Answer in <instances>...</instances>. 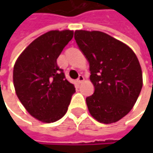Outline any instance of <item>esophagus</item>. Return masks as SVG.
Wrapping results in <instances>:
<instances>
[{"mask_svg": "<svg viewBox=\"0 0 153 153\" xmlns=\"http://www.w3.org/2000/svg\"><path fill=\"white\" fill-rule=\"evenodd\" d=\"M83 80H84V78H83V75H79V78H78V79H77V82H78L79 83H81L82 82H83Z\"/></svg>", "mask_w": 153, "mask_h": 153, "instance_id": "obj_1", "label": "esophagus"}]
</instances>
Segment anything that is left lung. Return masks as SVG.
<instances>
[{"mask_svg": "<svg viewBox=\"0 0 153 153\" xmlns=\"http://www.w3.org/2000/svg\"><path fill=\"white\" fill-rule=\"evenodd\" d=\"M74 39L89 63L95 88L86 98L90 114L100 123L118 121L131 111L141 92L138 58L130 47L102 32L76 30Z\"/></svg>", "mask_w": 153, "mask_h": 153, "instance_id": "8db88e82", "label": "left lung"}]
</instances>
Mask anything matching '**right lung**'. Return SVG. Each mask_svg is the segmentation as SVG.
I'll list each match as a JSON object with an SVG mask.
<instances>
[{
  "mask_svg": "<svg viewBox=\"0 0 153 153\" xmlns=\"http://www.w3.org/2000/svg\"><path fill=\"white\" fill-rule=\"evenodd\" d=\"M73 35L70 30L47 32L29 44L15 62L13 81L16 95L38 120L51 123L62 118L75 93L74 84L56 63Z\"/></svg>",
  "mask_w": 153,
  "mask_h": 153,
  "instance_id": "right-lung-1",
  "label": "right lung"
}]
</instances>
